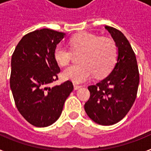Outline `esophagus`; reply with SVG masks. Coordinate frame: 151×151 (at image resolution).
<instances>
[{
	"instance_id": "obj_1",
	"label": "esophagus",
	"mask_w": 151,
	"mask_h": 151,
	"mask_svg": "<svg viewBox=\"0 0 151 151\" xmlns=\"http://www.w3.org/2000/svg\"><path fill=\"white\" fill-rule=\"evenodd\" d=\"M73 85H74V89H75V90H77V89H78V88H81V86H80V85H76V84H73Z\"/></svg>"
}]
</instances>
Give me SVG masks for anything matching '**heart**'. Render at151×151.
<instances>
[{
    "mask_svg": "<svg viewBox=\"0 0 151 151\" xmlns=\"http://www.w3.org/2000/svg\"><path fill=\"white\" fill-rule=\"evenodd\" d=\"M69 45L71 50L63 44L55 47V61L60 66H66L73 58V53H82L79 57L81 63L64 69L62 73L64 79L70 80L76 84L83 83L94 75L96 78L106 76L115 66L118 49L115 41L110 38L82 32L69 38Z\"/></svg>",
    "mask_w": 151,
    "mask_h": 151,
    "instance_id": "b5f03b06",
    "label": "heart"
}]
</instances>
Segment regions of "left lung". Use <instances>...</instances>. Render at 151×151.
Here are the masks:
<instances>
[{"mask_svg": "<svg viewBox=\"0 0 151 151\" xmlns=\"http://www.w3.org/2000/svg\"><path fill=\"white\" fill-rule=\"evenodd\" d=\"M118 47L115 67L109 76L88 87L90 98L85 104L87 115L96 123L111 125L125 116L137 97L139 71L134 50L125 36L111 26H105Z\"/></svg>", "mask_w": 151, "mask_h": 151, "instance_id": "left-lung-1", "label": "left lung"}]
</instances>
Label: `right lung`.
Masks as SVG:
<instances>
[{
  "label": "right lung",
  "mask_w": 151,
  "mask_h": 151,
  "mask_svg": "<svg viewBox=\"0 0 151 151\" xmlns=\"http://www.w3.org/2000/svg\"><path fill=\"white\" fill-rule=\"evenodd\" d=\"M65 33L48 29L24 35L12 55L10 85L17 110L36 127H47L59 119L73 90L71 81L49 87L60 72L54 58L55 47Z\"/></svg>",
  "instance_id": "obj_1"
}]
</instances>
